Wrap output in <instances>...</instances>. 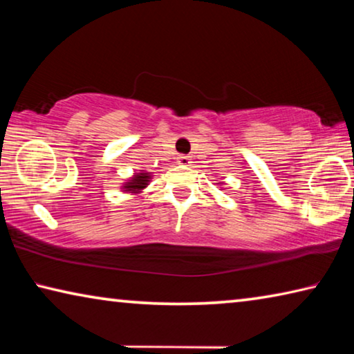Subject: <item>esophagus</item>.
<instances>
[{"label":"esophagus","instance_id":"obj_1","mask_svg":"<svg viewBox=\"0 0 354 354\" xmlns=\"http://www.w3.org/2000/svg\"><path fill=\"white\" fill-rule=\"evenodd\" d=\"M178 164L179 165H187V164H190V158H189V156H179Z\"/></svg>","mask_w":354,"mask_h":354}]
</instances>
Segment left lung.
<instances>
[{
  "mask_svg": "<svg viewBox=\"0 0 354 354\" xmlns=\"http://www.w3.org/2000/svg\"><path fill=\"white\" fill-rule=\"evenodd\" d=\"M217 184H218V185H221V184H223V183H217Z\"/></svg>",
  "mask_w": 354,
  "mask_h": 354,
  "instance_id": "8db88e82",
  "label": "left lung"
}]
</instances>
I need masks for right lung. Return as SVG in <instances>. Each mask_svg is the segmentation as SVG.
Listing matches in <instances>:
<instances>
[{
    "mask_svg": "<svg viewBox=\"0 0 354 354\" xmlns=\"http://www.w3.org/2000/svg\"><path fill=\"white\" fill-rule=\"evenodd\" d=\"M149 181H151V173L140 170L139 173H134L133 176L123 183L122 192H124V194H131V195H139V194H142L143 189L148 187Z\"/></svg>",
    "mask_w": 354,
    "mask_h": 354,
    "instance_id": "1",
    "label": "right lung"
}]
</instances>
